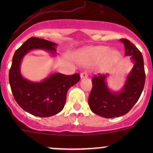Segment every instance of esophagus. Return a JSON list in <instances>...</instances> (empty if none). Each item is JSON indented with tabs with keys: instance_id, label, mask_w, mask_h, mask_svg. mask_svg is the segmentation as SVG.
<instances>
[{
	"instance_id": "1",
	"label": "esophagus",
	"mask_w": 153,
	"mask_h": 153,
	"mask_svg": "<svg viewBox=\"0 0 153 153\" xmlns=\"http://www.w3.org/2000/svg\"><path fill=\"white\" fill-rule=\"evenodd\" d=\"M87 77H88L87 72H82V73L81 74V79H83V78H87Z\"/></svg>"
}]
</instances>
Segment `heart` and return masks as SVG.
<instances>
[{
  "mask_svg": "<svg viewBox=\"0 0 153 153\" xmlns=\"http://www.w3.org/2000/svg\"><path fill=\"white\" fill-rule=\"evenodd\" d=\"M121 54L116 49L109 50L105 46L89 47L81 49L78 52V59L81 64L87 65L94 61H99L104 58L106 64H111L118 61Z\"/></svg>",
  "mask_w": 153,
  "mask_h": 153,
  "instance_id": "b5f03b06",
  "label": "heart"
}]
</instances>
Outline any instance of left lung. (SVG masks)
<instances>
[{
    "mask_svg": "<svg viewBox=\"0 0 153 153\" xmlns=\"http://www.w3.org/2000/svg\"><path fill=\"white\" fill-rule=\"evenodd\" d=\"M120 41L124 45L125 55L130 57L133 64L124 86L119 91H112L107 86L108 74L96 75L92 79V89L88 100L91 110L106 118L120 117L127 113L139 99L144 86V66L141 52L129 40Z\"/></svg>",
    "mask_w": 153,
    "mask_h": 153,
    "instance_id": "left-lung-1",
    "label": "left lung"
}]
</instances>
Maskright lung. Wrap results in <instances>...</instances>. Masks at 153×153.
Wrapping results in <instances>:
<instances>
[{"label":"right lung","mask_w":153,"mask_h":153,"mask_svg":"<svg viewBox=\"0 0 153 153\" xmlns=\"http://www.w3.org/2000/svg\"><path fill=\"white\" fill-rule=\"evenodd\" d=\"M57 46L52 41L32 37L15 51L12 58L9 80L14 98L24 110L35 116L47 118L61 112L65 105L69 89L80 81L79 74L52 73L39 82L23 77L21 64L27 53L32 50H44L55 56Z\"/></svg>","instance_id":"obj_1"}]
</instances>
